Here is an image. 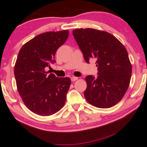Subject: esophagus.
<instances>
[{"label":"esophagus","instance_id":"esophagus-1","mask_svg":"<svg viewBox=\"0 0 147 147\" xmlns=\"http://www.w3.org/2000/svg\"><path fill=\"white\" fill-rule=\"evenodd\" d=\"M71 79V81L74 82V81H76V80H78V77H76V76H72Z\"/></svg>","mask_w":147,"mask_h":147}]
</instances>
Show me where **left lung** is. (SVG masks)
<instances>
[{"mask_svg":"<svg viewBox=\"0 0 147 147\" xmlns=\"http://www.w3.org/2000/svg\"><path fill=\"white\" fill-rule=\"evenodd\" d=\"M84 60H96L98 76H87L85 98L92 106L108 108L117 104L129 85L132 67L127 51L118 39L109 33L92 28L73 31Z\"/></svg>","mask_w":147,"mask_h":147,"instance_id":"8db88e82","label":"left lung"}]
</instances>
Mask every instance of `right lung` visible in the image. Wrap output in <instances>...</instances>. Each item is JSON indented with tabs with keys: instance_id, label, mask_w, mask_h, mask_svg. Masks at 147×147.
Listing matches in <instances>:
<instances>
[{
	"instance_id": "add662e5",
	"label": "right lung",
	"mask_w": 147,
	"mask_h": 147,
	"mask_svg": "<svg viewBox=\"0 0 147 147\" xmlns=\"http://www.w3.org/2000/svg\"><path fill=\"white\" fill-rule=\"evenodd\" d=\"M68 37V30L43 33L20 50L14 67L17 89L26 107L36 114L51 115L65 104L71 79L48 75L45 69L56 63L57 50Z\"/></svg>"
}]
</instances>
